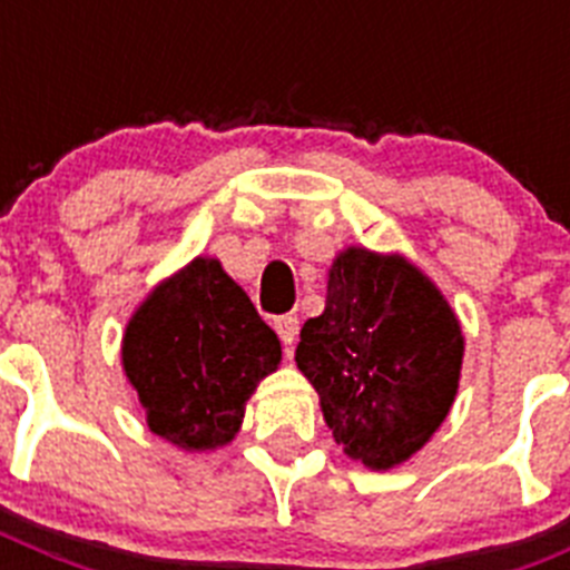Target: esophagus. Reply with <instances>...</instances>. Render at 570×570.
Instances as JSON below:
<instances>
[{
  "instance_id": "obj_1",
  "label": "esophagus",
  "mask_w": 570,
  "mask_h": 570,
  "mask_svg": "<svg viewBox=\"0 0 570 570\" xmlns=\"http://www.w3.org/2000/svg\"><path fill=\"white\" fill-rule=\"evenodd\" d=\"M274 328H276V334H279V340L285 342V345H294L296 336H299V320H296V316H291V314L276 316Z\"/></svg>"
}]
</instances>
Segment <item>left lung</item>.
Returning a JSON list of instances; mask_svg holds the SVG:
<instances>
[{"label": "left lung", "mask_w": 570, "mask_h": 570, "mask_svg": "<svg viewBox=\"0 0 570 570\" xmlns=\"http://www.w3.org/2000/svg\"><path fill=\"white\" fill-rule=\"evenodd\" d=\"M465 340L434 282L400 254L347 248L328 271L325 311L302 325L296 365L351 460L400 465L454 405Z\"/></svg>", "instance_id": "1"}]
</instances>
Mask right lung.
<instances>
[{
	"label": "right lung",
	"instance_id": "right-lung-1",
	"mask_svg": "<svg viewBox=\"0 0 570 570\" xmlns=\"http://www.w3.org/2000/svg\"><path fill=\"white\" fill-rule=\"evenodd\" d=\"M282 345L219 259L196 256L130 316L122 367L156 436L185 451L228 445Z\"/></svg>",
	"mask_w": 570,
	"mask_h": 570
}]
</instances>
